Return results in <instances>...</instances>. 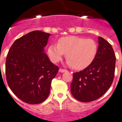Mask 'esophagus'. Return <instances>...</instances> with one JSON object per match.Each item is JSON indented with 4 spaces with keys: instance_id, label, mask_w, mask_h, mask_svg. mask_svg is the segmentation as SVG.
<instances>
[{
    "instance_id": "34e87169",
    "label": "esophagus",
    "mask_w": 122,
    "mask_h": 122,
    "mask_svg": "<svg viewBox=\"0 0 122 122\" xmlns=\"http://www.w3.org/2000/svg\"><path fill=\"white\" fill-rule=\"evenodd\" d=\"M59 72H67V70L63 69H59Z\"/></svg>"
}]
</instances>
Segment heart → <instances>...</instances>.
<instances>
[{"label": "heart", "mask_w": 122, "mask_h": 122, "mask_svg": "<svg viewBox=\"0 0 122 122\" xmlns=\"http://www.w3.org/2000/svg\"><path fill=\"white\" fill-rule=\"evenodd\" d=\"M97 44L93 39L76 36L61 38L57 44L49 46L48 54L53 63L60 61L66 54L67 63L75 69L86 68L92 63L97 53Z\"/></svg>", "instance_id": "b5f03b06"}]
</instances>
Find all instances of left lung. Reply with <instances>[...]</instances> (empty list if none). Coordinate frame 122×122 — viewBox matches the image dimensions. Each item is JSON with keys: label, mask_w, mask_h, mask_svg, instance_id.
I'll list each match as a JSON object with an SVG mask.
<instances>
[{"label": "left lung", "mask_w": 122, "mask_h": 122, "mask_svg": "<svg viewBox=\"0 0 122 122\" xmlns=\"http://www.w3.org/2000/svg\"><path fill=\"white\" fill-rule=\"evenodd\" d=\"M99 46L95 58L83 71L73 74L71 84L72 96L79 101L91 102L99 99L112 84L115 72L116 56L112 46L98 37Z\"/></svg>", "instance_id": "8db88e82"}]
</instances>
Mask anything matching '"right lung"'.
Masks as SVG:
<instances>
[{
	"mask_svg": "<svg viewBox=\"0 0 122 122\" xmlns=\"http://www.w3.org/2000/svg\"><path fill=\"white\" fill-rule=\"evenodd\" d=\"M50 33L40 30L29 32L15 41L6 61L7 83L20 99L39 104L50 94L51 83L58 72L44 53Z\"/></svg>",
	"mask_w": 122,
	"mask_h": 122,
	"instance_id": "1",
	"label": "right lung"
}]
</instances>
